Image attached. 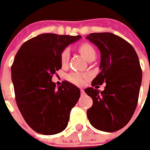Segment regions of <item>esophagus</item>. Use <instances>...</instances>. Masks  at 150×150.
<instances>
[{
	"label": "esophagus",
	"mask_w": 150,
	"mask_h": 150,
	"mask_svg": "<svg viewBox=\"0 0 150 150\" xmlns=\"http://www.w3.org/2000/svg\"><path fill=\"white\" fill-rule=\"evenodd\" d=\"M81 95H84V94H85V92H84L83 89H81Z\"/></svg>",
	"instance_id": "obj_1"
}]
</instances>
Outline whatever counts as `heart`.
Segmentation results:
<instances>
[{
    "label": "heart",
    "instance_id": "heart-1",
    "mask_svg": "<svg viewBox=\"0 0 150 150\" xmlns=\"http://www.w3.org/2000/svg\"><path fill=\"white\" fill-rule=\"evenodd\" d=\"M79 51L81 53V55L83 56L86 60H88L90 57H92L93 56H96V52L95 49L93 48V47L92 45H90L89 43H82L79 46ZM69 57V51L65 49L61 53V63L63 64H65L68 62V59ZM85 75H81L79 73H72L70 75H68V80L69 81H71L72 83L76 84V85H81L84 82L85 80Z\"/></svg>",
    "mask_w": 150,
    "mask_h": 150
}]
</instances>
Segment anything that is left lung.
<instances>
[{"instance_id":"obj_1","label":"left lung","mask_w":150,"mask_h":150,"mask_svg":"<svg viewBox=\"0 0 150 150\" xmlns=\"http://www.w3.org/2000/svg\"><path fill=\"white\" fill-rule=\"evenodd\" d=\"M86 38L101 54L100 72L92 85L106 83L101 92L93 87L85 89L93 101L87 118L98 130L116 132L127 124L136 110L142 83L139 59L131 44L112 33H92Z\"/></svg>"}]
</instances>
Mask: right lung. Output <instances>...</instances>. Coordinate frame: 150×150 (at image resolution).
<instances>
[{"mask_svg":"<svg viewBox=\"0 0 150 150\" xmlns=\"http://www.w3.org/2000/svg\"><path fill=\"white\" fill-rule=\"evenodd\" d=\"M81 38L41 34L24 42L15 56L11 72L17 105L26 123L38 133L57 134L68 126L81 91L68 81L56 87L52 76L62 68V52Z\"/></svg>","mask_w":150,"mask_h":150,"instance_id":"right-lung-1","label":"right lung"}]
</instances>
